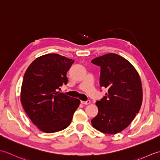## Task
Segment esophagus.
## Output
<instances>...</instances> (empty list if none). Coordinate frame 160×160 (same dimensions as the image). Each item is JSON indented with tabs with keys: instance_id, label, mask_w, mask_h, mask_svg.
Wrapping results in <instances>:
<instances>
[{
	"instance_id": "esophagus-1",
	"label": "esophagus",
	"mask_w": 160,
	"mask_h": 160,
	"mask_svg": "<svg viewBox=\"0 0 160 160\" xmlns=\"http://www.w3.org/2000/svg\"><path fill=\"white\" fill-rule=\"evenodd\" d=\"M81 103L82 104H84V105H88V104L90 103V101L88 100L86 102H84V101H81Z\"/></svg>"
}]
</instances>
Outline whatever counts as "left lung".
Returning a JSON list of instances; mask_svg holds the SVG:
<instances>
[{
	"label": "left lung",
	"mask_w": 160,
	"mask_h": 160,
	"mask_svg": "<svg viewBox=\"0 0 160 160\" xmlns=\"http://www.w3.org/2000/svg\"><path fill=\"white\" fill-rule=\"evenodd\" d=\"M92 63L101 67L100 86L108 92L96 102L98 114L91 123L103 133L117 134L127 128L139 111L143 97L141 79L135 67L118 54H104Z\"/></svg>",
	"instance_id": "1"
}]
</instances>
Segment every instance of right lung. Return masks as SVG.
<instances>
[{
    "label": "right lung",
    "mask_w": 160,
    "mask_h": 160,
    "mask_svg": "<svg viewBox=\"0 0 160 160\" xmlns=\"http://www.w3.org/2000/svg\"><path fill=\"white\" fill-rule=\"evenodd\" d=\"M74 60L58 54L43 55L26 70L21 90V102L32 123L46 133L66 128L80 100L60 92L68 83L67 72Z\"/></svg>",
    "instance_id": "right-lung-1"
}]
</instances>
